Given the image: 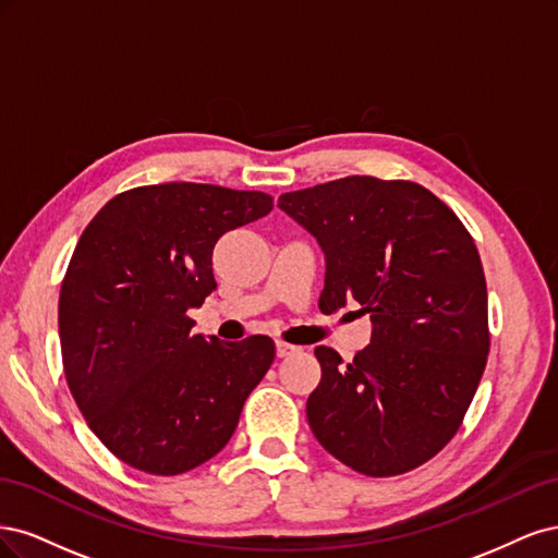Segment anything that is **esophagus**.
<instances>
[{
	"label": "esophagus",
	"mask_w": 558,
	"mask_h": 558,
	"mask_svg": "<svg viewBox=\"0 0 558 558\" xmlns=\"http://www.w3.org/2000/svg\"><path fill=\"white\" fill-rule=\"evenodd\" d=\"M299 348L292 345V343H284V340H276V354L282 359V356H292L296 354Z\"/></svg>",
	"instance_id": "esophagus-1"
}]
</instances>
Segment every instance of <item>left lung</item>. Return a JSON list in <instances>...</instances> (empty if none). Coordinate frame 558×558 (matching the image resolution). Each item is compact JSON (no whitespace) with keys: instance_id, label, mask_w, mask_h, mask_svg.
Returning <instances> with one entry per match:
<instances>
[{"instance_id":"1","label":"left lung","mask_w":558,"mask_h":558,"mask_svg":"<svg viewBox=\"0 0 558 558\" xmlns=\"http://www.w3.org/2000/svg\"><path fill=\"white\" fill-rule=\"evenodd\" d=\"M278 206L327 255L325 315L356 301L371 343L350 364L319 345L305 403L319 445L368 477L403 475L454 438L489 354L487 280L475 241L434 192L348 175Z\"/></svg>"}]
</instances>
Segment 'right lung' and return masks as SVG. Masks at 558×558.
Wrapping results in <instances>:
<instances>
[{"mask_svg":"<svg viewBox=\"0 0 558 558\" xmlns=\"http://www.w3.org/2000/svg\"><path fill=\"white\" fill-rule=\"evenodd\" d=\"M266 192L206 183L116 194L71 255L58 322L71 397L120 461L181 475L215 457L276 359L268 336L192 333L190 308L218 287L213 247L264 218Z\"/></svg>","mask_w":558,"mask_h":558,"instance_id":"right-lung-1","label":"right lung"}]
</instances>
